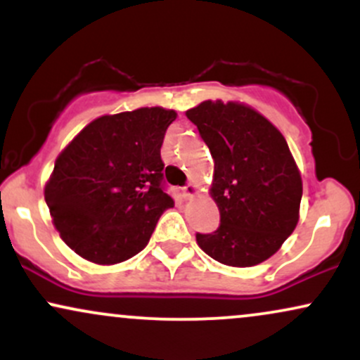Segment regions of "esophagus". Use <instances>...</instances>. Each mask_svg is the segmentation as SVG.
Instances as JSON below:
<instances>
[{"label": "esophagus", "mask_w": 360, "mask_h": 360, "mask_svg": "<svg viewBox=\"0 0 360 360\" xmlns=\"http://www.w3.org/2000/svg\"><path fill=\"white\" fill-rule=\"evenodd\" d=\"M194 194H198V188H196V186L191 184V183L186 184L184 188H183V196H184V198H193Z\"/></svg>", "instance_id": "1"}]
</instances>
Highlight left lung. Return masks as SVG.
Masks as SVG:
<instances>
[{
    "instance_id": "1",
    "label": "left lung",
    "mask_w": 360,
    "mask_h": 360,
    "mask_svg": "<svg viewBox=\"0 0 360 360\" xmlns=\"http://www.w3.org/2000/svg\"><path fill=\"white\" fill-rule=\"evenodd\" d=\"M214 160L212 194L220 226L196 233L210 257L233 267L269 259L296 229L303 184L281 131L238 103L203 101L186 111Z\"/></svg>"
}]
</instances>
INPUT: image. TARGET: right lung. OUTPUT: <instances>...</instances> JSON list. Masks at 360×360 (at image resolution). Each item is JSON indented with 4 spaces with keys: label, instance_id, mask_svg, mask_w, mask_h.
<instances>
[{
    "label": "right lung",
    "instance_id": "add662e5",
    "mask_svg": "<svg viewBox=\"0 0 360 360\" xmlns=\"http://www.w3.org/2000/svg\"><path fill=\"white\" fill-rule=\"evenodd\" d=\"M176 111L140 108L91 122L57 157L45 203L62 240L81 257L117 264L150 240L166 193L164 135Z\"/></svg>",
    "mask_w": 360,
    "mask_h": 360
}]
</instances>
